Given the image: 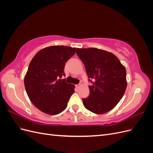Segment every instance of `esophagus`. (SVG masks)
<instances>
[{
  "mask_svg": "<svg viewBox=\"0 0 153 153\" xmlns=\"http://www.w3.org/2000/svg\"><path fill=\"white\" fill-rule=\"evenodd\" d=\"M75 86H76V87L77 88V89H78V88H79L80 86V84H76Z\"/></svg>",
  "mask_w": 153,
  "mask_h": 153,
  "instance_id": "1",
  "label": "esophagus"
}]
</instances>
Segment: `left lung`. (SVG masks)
<instances>
[{
    "label": "left lung",
    "mask_w": 153,
    "mask_h": 153,
    "mask_svg": "<svg viewBox=\"0 0 153 153\" xmlns=\"http://www.w3.org/2000/svg\"><path fill=\"white\" fill-rule=\"evenodd\" d=\"M76 54L84 63L90 94L83 103L91 112L102 114L114 108L126 89V71L118 58L98 48H77Z\"/></svg>",
    "instance_id": "1"
}]
</instances>
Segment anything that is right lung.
Returning a JSON list of instances; mask_svg holds the SVG:
<instances>
[{
	"label": "right lung",
	"instance_id": "obj_1",
	"mask_svg": "<svg viewBox=\"0 0 153 153\" xmlns=\"http://www.w3.org/2000/svg\"><path fill=\"white\" fill-rule=\"evenodd\" d=\"M76 48L52 46L45 48L32 59L24 78L27 94L36 107L49 115H57L66 108L75 86L65 79L66 62Z\"/></svg>",
	"mask_w": 153,
	"mask_h": 153
}]
</instances>
